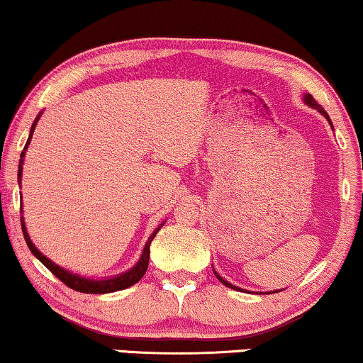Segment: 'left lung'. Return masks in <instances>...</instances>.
Returning a JSON list of instances; mask_svg holds the SVG:
<instances>
[{
	"label": "left lung",
	"instance_id": "left-lung-1",
	"mask_svg": "<svg viewBox=\"0 0 363 363\" xmlns=\"http://www.w3.org/2000/svg\"><path fill=\"white\" fill-rule=\"evenodd\" d=\"M305 103H307V105H308V106H312V108H315V110H318L320 113H322V115H323V116H325V118H327L328 121H330V118H328V115H327V111H325V110H323V108H322V106H320L317 101H315V98H313L312 95H305ZM330 125H332V123H330ZM215 275H216V279H218L220 281H222V284H223V285H227V286H230V289H233V290H242V289H238V286H235V285H232V284H228V281H227V280H223V279H222V277H220L218 274H216V272H215Z\"/></svg>",
	"mask_w": 363,
	"mask_h": 363
}]
</instances>
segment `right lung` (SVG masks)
<instances>
[{
    "label": "right lung",
    "instance_id": "add662e5",
    "mask_svg": "<svg viewBox=\"0 0 363 363\" xmlns=\"http://www.w3.org/2000/svg\"><path fill=\"white\" fill-rule=\"evenodd\" d=\"M40 116H41V115H38V116H36L35 123H33V126H31L30 136H28V141H26L25 148H23V152H21V158L25 157V152H26L28 145H30L31 136H33V131H35L36 121L40 120ZM21 164H23V160H20V167H18V180H20V182H21V172H23ZM160 228H162V227H158L157 230H155V232L152 233V237L148 238V242H147V245H145V248H143V253H141L140 262L136 263V265H135L133 268H131V270L125 272V274H121V275H118V277H113V279H105V280H89V279H83V277H78V275H74V274H69V272L63 270V268L56 265V263H53L51 260H48V258H46V257L43 255V253H41V252L38 250V248L35 247V245H33V242L30 240V237H28V232H26L25 222H23V220H21V230H23V235H25L26 245H28V248H30V250H31L33 255H35V257L38 258V260H40L41 263H43V265H45L46 268H48V270L51 272V274H53V275L56 277V279L63 281V284L67 285V286H69V289H73V290H77V291H83V294H110V291H118V290L128 289V286L135 285L136 281L141 280V277L145 275V272H147V268H148V260H150V243H152V240L155 238V235L158 233V230H160Z\"/></svg>",
    "mask_w": 363,
    "mask_h": 363
}]
</instances>
